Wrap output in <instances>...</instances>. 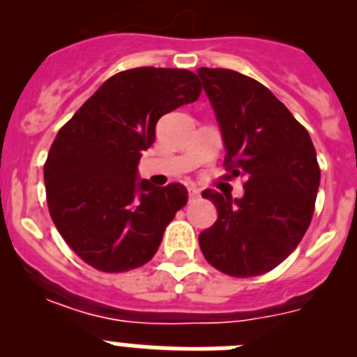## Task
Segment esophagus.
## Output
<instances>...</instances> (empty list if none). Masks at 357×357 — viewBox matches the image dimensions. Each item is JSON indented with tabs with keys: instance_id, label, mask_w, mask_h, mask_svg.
<instances>
[{
	"instance_id": "34e87169",
	"label": "esophagus",
	"mask_w": 357,
	"mask_h": 357,
	"mask_svg": "<svg viewBox=\"0 0 357 357\" xmlns=\"http://www.w3.org/2000/svg\"><path fill=\"white\" fill-rule=\"evenodd\" d=\"M188 195H189V200H195V198H198V195H200V191H198L195 185H189L188 188Z\"/></svg>"
}]
</instances>
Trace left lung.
Masks as SVG:
<instances>
[{"label": "left lung", "mask_w": 357, "mask_h": 357, "mask_svg": "<svg viewBox=\"0 0 357 357\" xmlns=\"http://www.w3.org/2000/svg\"><path fill=\"white\" fill-rule=\"evenodd\" d=\"M225 144V168L245 176L241 198L206 189L218 220L198 236L202 254L232 277L270 272L304 238L320 168L307 130L263 84L230 69H198Z\"/></svg>", "instance_id": "1"}]
</instances>
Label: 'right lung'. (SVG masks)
<instances>
[{
	"label": "right lung",
	"mask_w": 357,
	"mask_h": 357,
	"mask_svg": "<svg viewBox=\"0 0 357 357\" xmlns=\"http://www.w3.org/2000/svg\"><path fill=\"white\" fill-rule=\"evenodd\" d=\"M202 93L188 69L135 68L109 80L59 130L44 164L52 220L73 252L100 272L139 268L188 204L182 184L155 188L137 164L155 125Z\"/></svg>",
	"instance_id": "obj_1"
}]
</instances>
